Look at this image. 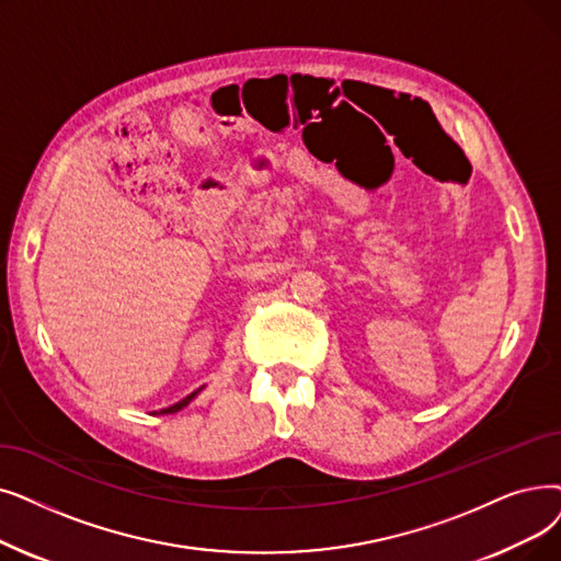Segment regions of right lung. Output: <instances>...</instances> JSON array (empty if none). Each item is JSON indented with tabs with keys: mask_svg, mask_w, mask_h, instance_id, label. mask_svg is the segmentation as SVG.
Here are the masks:
<instances>
[{
	"mask_svg": "<svg viewBox=\"0 0 561 561\" xmlns=\"http://www.w3.org/2000/svg\"><path fill=\"white\" fill-rule=\"evenodd\" d=\"M202 389L204 387H199V389H194V392L192 394H187L185 399H181L179 403H174V405H169V408H162L160 412H158V415H172V412H179V410H183L185 405H190V401H194V397H197L199 392H202Z\"/></svg>",
	"mask_w": 561,
	"mask_h": 561,
	"instance_id": "right-lung-1",
	"label": "right lung"
}]
</instances>
